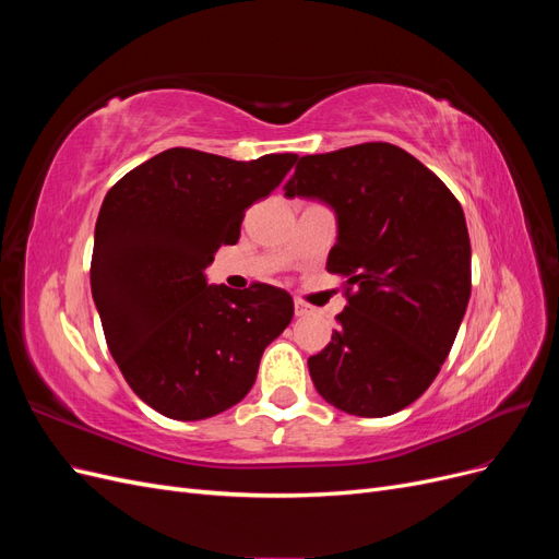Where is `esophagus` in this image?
<instances>
[{
    "label": "esophagus",
    "instance_id": "esophagus-1",
    "mask_svg": "<svg viewBox=\"0 0 559 559\" xmlns=\"http://www.w3.org/2000/svg\"><path fill=\"white\" fill-rule=\"evenodd\" d=\"M294 308H296V317H308L312 312L308 302H302V300H296Z\"/></svg>",
    "mask_w": 559,
    "mask_h": 559
}]
</instances>
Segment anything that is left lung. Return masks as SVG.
Masks as SVG:
<instances>
[{
  "mask_svg": "<svg viewBox=\"0 0 559 559\" xmlns=\"http://www.w3.org/2000/svg\"><path fill=\"white\" fill-rule=\"evenodd\" d=\"M286 198H317L337 216L326 270L347 306L331 343L308 359L326 403L386 417L427 392L471 296L462 205L429 167L386 142L302 156Z\"/></svg>",
  "mask_w": 559,
  "mask_h": 559,
  "instance_id": "left-lung-1",
  "label": "left lung"
}]
</instances>
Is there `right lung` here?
<instances>
[{"label": "right lung", "instance_id": "right-lung-1", "mask_svg": "<svg viewBox=\"0 0 559 559\" xmlns=\"http://www.w3.org/2000/svg\"><path fill=\"white\" fill-rule=\"evenodd\" d=\"M298 160H230L167 148L118 179L95 224L91 289L107 347L130 389L165 417L205 419L240 403L263 349L289 326L277 286H207L222 245L240 240L245 210Z\"/></svg>", "mask_w": 559, "mask_h": 559}]
</instances>
